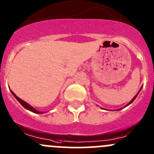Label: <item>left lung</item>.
<instances>
[{
  "label": "left lung",
  "mask_w": 154,
  "mask_h": 154,
  "mask_svg": "<svg viewBox=\"0 0 154 154\" xmlns=\"http://www.w3.org/2000/svg\"><path fill=\"white\" fill-rule=\"evenodd\" d=\"M138 93H137V94H136V96H134V99H132V100H131V101H130V102H129V103H128V105H129V104H131V103H132V102H133V101H134V99H136V96H137ZM128 105H127V106H128ZM125 107H126V106H125ZM120 109H122V108H120Z\"/></svg>",
  "instance_id": "1"
}]
</instances>
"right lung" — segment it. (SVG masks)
I'll return each instance as SVG.
<instances>
[{
	"label": "right lung",
	"instance_id": "right-lung-1",
	"mask_svg": "<svg viewBox=\"0 0 154 154\" xmlns=\"http://www.w3.org/2000/svg\"><path fill=\"white\" fill-rule=\"evenodd\" d=\"M11 93H12V95H13V96H15V98H16V99L19 101V102H20V104H21V105L23 106V107H24V108H26V110H30V111H32V112H35V113H43L42 112H39V111H38L37 110H35V108H33V107H32V106H30L29 104H27V103L25 102L24 101H23V100H22V99H20V98H18V96H17L16 95H15V93H14L12 91V90H11Z\"/></svg>",
	"mask_w": 154,
	"mask_h": 154
}]
</instances>
